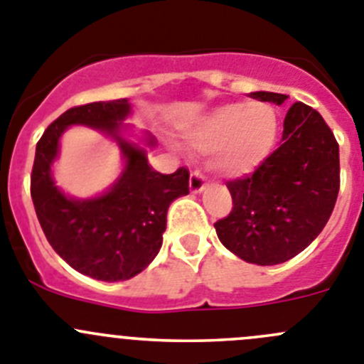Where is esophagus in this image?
<instances>
[{
    "instance_id": "obj_1",
    "label": "esophagus",
    "mask_w": 364,
    "mask_h": 364,
    "mask_svg": "<svg viewBox=\"0 0 364 364\" xmlns=\"http://www.w3.org/2000/svg\"><path fill=\"white\" fill-rule=\"evenodd\" d=\"M205 188H206L205 176H203L201 172L193 171L192 174H190V192H192V193H201Z\"/></svg>"
}]
</instances>
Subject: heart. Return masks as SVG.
<instances>
[{
    "mask_svg": "<svg viewBox=\"0 0 364 364\" xmlns=\"http://www.w3.org/2000/svg\"><path fill=\"white\" fill-rule=\"evenodd\" d=\"M188 140L199 151L212 152L210 166L219 174H246L269 156L277 140V117L260 102L224 104L188 132Z\"/></svg>",
    "mask_w": 364,
    "mask_h": 364,
    "instance_id": "b5f03b06",
    "label": "heart"
}]
</instances>
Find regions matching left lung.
<instances>
[{
  "instance_id": "1",
  "label": "left lung",
  "mask_w": 364,
  "mask_h": 364,
  "mask_svg": "<svg viewBox=\"0 0 364 364\" xmlns=\"http://www.w3.org/2000/svg\"><path fill=\"white\" fill-rule=\"evenodd\" d=\"M282 105L287 95L253 91ZM233 210L217 220L226 250L244 262L274 266L296 257L325 228L339 192V147L321 114L304 102L289 107L282 144L253 176L228 185Z\"/></svg>"
}]
</instances>
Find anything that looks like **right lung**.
Segmentation results:
<instances>
[{
    "label": "right lung",
    "mask_w": 364,
    "mask_h": 364,
    "mask_svg": "<svg viewBox=\"0 0 364 364\" xmlns=\"http://www.w3.org/2000/svg\"><path fill=\"white\" fill-rule=\"evenodd\" d=\"M132 114L127 98L71 107L41 136L32 168V201L44 235L75 271L102 282H124L145 269L161 250L166 212L188 193V171L159 174L147 159L156 147L149 131L124 124ZM73 124L111 137L122 154V171L104 193L73 198L53 179L60 138Z\"/></svg>",
    "instance_id": "right-lung-1"
}]
</instances>
